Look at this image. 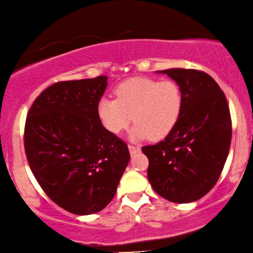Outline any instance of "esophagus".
Wrapping results in <instances>:
<instances>
[{"label": "esophagus", "mask_w": 253, "mask_h": 253, "mask_svg": "<svg viewBox=\"0 0 253 253\" xmlns=\"http://www.w3.org/2000/svg\"><path fill=\"white\" fill-rule=\"evenodd\" d=\"M128 149H129V153H130V155H134V154H136V153H139L140 150V147H136V146H133V145H128Z\"/></svg>", "instance_id": "obj_1"}]
</instances>
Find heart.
<instances>
[{
  "label": "heart",
  "instance_id": "obj_1",
  "mask_svg": "<svg viewBox=\"0 0 253 253\" xmlns=\"http://www.w3.org/2000/svg\"><path fill=\"white\" fill-rule=\"evenodd\" d=\"M117 99L101 98L97 113L103 126L119 134L135 123L129 132L132 140H161L171 132L180 119L182 92L172 81L130 78L116 88Z\"/></svg>",
  "mask_w": 253,
  "mask_h": 253
}]
</instances>
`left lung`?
Wrapping results in <instances>:
<instances>
[{"instance_id":"1","label":"left lung","mask_w":253,"mask_h":253,"mask_svg":"<svg viewBox=\"0 0 253 253\" xmlns=\"http://www.w3.org/2000/svg\"><path fill=\"white\" fill-rule=\"evenodd\" d=\"M182 92L176 126L156 145L142 147L149 160L147 176L155 193L175 203L200 200L218 181L231 143L228 101L218 84L193 69L164 71Z\"/></svg>"}]
</instances>
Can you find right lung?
<instances>
[{"label": "right lung", "instance_id": "obj_1", "mask_svg": "<svg viewBox=\"0 0 253 253\" xmlns=\"http://www.w3.org/2000/svg\"><path fill=\"white\" fill-rule=\"evenodd\" d=\"M106 87V76L56 83L36 98L25 121L34 176L53 202L76 215L95 213L111 202L130 159L126 143L98 117Z\"/></svg>", "mask_w": 253, "mask_h": 253}]
</instances>
